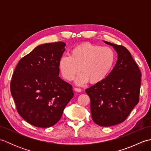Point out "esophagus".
I'll use <instances>...</instances> for the list:
<instances>
[{
    "label": "esophagus",
    "instance_id": "esophagus-1",
    "mask_svg": "<svg viewBox=\"0 0 151 151\" xmlns=\"http://www.w3.org/2000/svg\"><path fill=\"white\" fill-rule=\"evenodd\" d=\"M75 91L76 92H81L82 91V89L81 88H75Z\"/></svg>",
    "mask_w": 151,
    "mask_h": 151
}]
</instances>
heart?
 <instances>
[{"label":"heart","mask_w":151,"mask_h":151,"mask_svg":"<svg viewBox=\"0 0 151 151\" xmlns=\"http://www.w3.org/2000/svg\"><path fill=\"white\" fill-rule=\"evenodd\" d=\"M114 50L89 43H82L74 47L70 56L64 55L60 58L58 68L66 81H71L80 72L76 84L83 85L89 81L95 84L102 82L110 73L115 61Z\"/></svg>","instance_id":"obj_1"}]
</instances>
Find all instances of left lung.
Masks as SVG:
<instances>
[{"mask_svg": "<svg viewBox=\"0 0 151 151\" xmlns=\"http://www.w3.org/2000/svg\"><path fill=\"white\" fill-rule=\"evenodd\" d=\"M104 41L116 50L117 61L106 78L86 93L93 120L101 127H111L123 122L138 103L142 74L126 48Z\"/></svg>", "mask_w": 151, "mask_h": 151, "instance_id": "1", "label": "left lung"}]
</instances>
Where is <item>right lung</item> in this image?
<instances>
[{
	"instance_id": "obj_1",
	"label": "right lung",
	"mask_w": 151,
	"mask_h": 151,
	"mask_svg": "<svg viewBox=\"0 0 151 151\" xmlns=\"http://www.w3.org/2000/svg\"><path fill=\"white\" fill-rule=\"evenodd\" d=\"M66 44H42L19 60L10 91L19 114L40 128L53 126L73 97L72 86L59 76L58 62Z\"/></svg>"
}]
</instances>
